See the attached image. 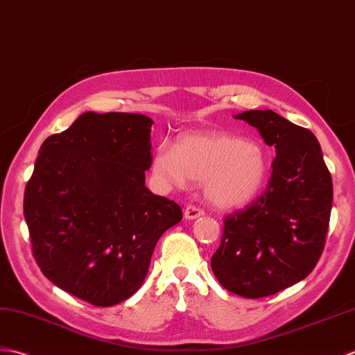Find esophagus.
Segmentation results:
<instances>
[{"label":"esophagus","instance_id":"34e87169","mask_svg":"<svg viewBox=\"0 0 355 355\" xmlns=\"http://www.w3.org/2000/svg\"><path fill=\"white\" fill-rule=\"evenodd\" d=\"M203 214H205L203 209L194 207V205H190V207L185 208V218H188V220H194L198 217H202Z\"/></svg>","mask_w":355,"mask_h":355}]
</instances>
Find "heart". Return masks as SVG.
I'll return each instance as SVG.
<instances>
[{
  "mask_svg": "<svg viewBox=\"0 0 355 355\" xmlns=\"http://www.w3.org/2000/svg\"><path fill=\"white\" fill-rule=\"evenodd\" d=\"M152 170L161 184L202 182L205 199L217 208H239L254 200L266 182L269 162L261 144L223 132L187 133L176 146L157 147Z\"/></svg>",
  "mask_w": 355,
  "mask_h": 355,
  "instance_id": "b5f03b06",
  "label": "heart"
}]
</instances>
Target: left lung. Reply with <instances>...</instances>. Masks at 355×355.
I'll list each match as a JSON object with an SVG mask.
<instances>
[{
    "label": "left lung",
    "mask_w": 355,
    "mask_h": 355,
    "mask_svg": "<svg viewBox=\"0 0 355 355\" xmlns=\"http://www.w3.org/2000/svg\"><path fill=\"white\" fill-rule=\"evenodd\" d=\"M235 118L254 125L277 156L261 198L225 218L211 267L226 290L258 299L302 281L318 264L331 214L333 180L309 129L269 109Z\"/></svg>",
    "instance_id": "left-lung-1"
}]
</instances>
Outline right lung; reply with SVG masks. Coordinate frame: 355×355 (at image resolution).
Listing matches in <instances>:
<instances>
[{"label":"right lung","instance_id":"obj_1","mask_svg":"<svg viewBox=\"0 0 355 355\" xmlns=\"http://www.w3.org/2000/svg\"><path fill=\"white\" fill-rule=\"evenodd\" d=\"M152 124L141 114H82L44 141L24 193L37 266L92 305L137 293L157 240L182 220L176 202L146 187Z\"/></svg>","mask_w":355,"mask_h":355}]
</instances>
